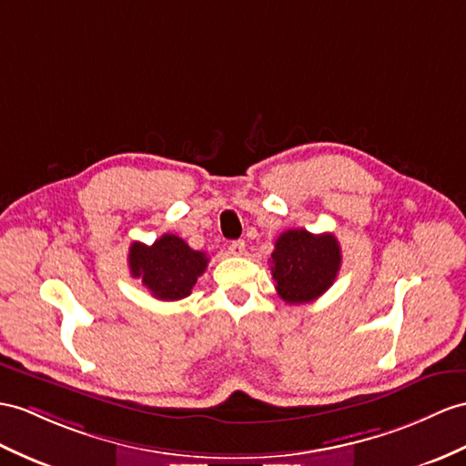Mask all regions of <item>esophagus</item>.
I'll return each instance as SVG.
<instances>
[{
  "label": "esophagus",
  "mask_w": 466,
  "mask_h": 466,
  "mask_svg": "<svg viewBox=\"0 0 466 466\" xmlns=\"http://www.w3.org/2000/svg\"><path fill=\"white\" fill-rule=\"evenodd\" d=\"M229 253L231 255H235V257H243L245 255V241H233L231 245H229Z\"/></svg>",
  "instance_id": "obj_1"
}]
</instances>
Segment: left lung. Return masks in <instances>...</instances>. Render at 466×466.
<instances>
[{
  "label": "left lung",
  "instance_id": "8db88e82",
  "mask_svg": "<svg viewBox=\"0 0 466 466\" xmlns=\"http://www.w3.org/2000/svg\"><path fill=\"white\" fill-rule=\"evenodd\" d=\"M268 263L279 297L289 304H304L322 297L334 285L342 265V248L332 233L289 229L277 239Z\"/></svg>",
  "mask_w": 466,
  "mask_h": 466
}]
</instances>
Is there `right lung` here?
<instances>
[{
  "mask_svg": "<svg viewBox=\"0 0 466 466\" xmlns=\"http://www.w3.org/2000/svg\"><path fill=\"white\" fill-rule=\"evenodd\" d=\"M206 253L194 251L177 235L166 233L152 245L134 241L128 253V267L134 279L152 292L157 300H181L208 268Z\"/></svg>",
  "mask_w": 466,
  "mask_h": 466,
  "instance_id": "add662e5",
  "label": "right lung"
}]
</instances>
